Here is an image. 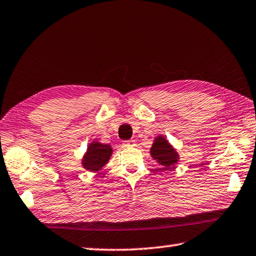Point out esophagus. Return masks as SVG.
Returning <instances> with one entry per match:
<instances>
[{
    "mask_svg": "<svg viewBox=\"0 0 256 256\" xmlns=\"http://www.w3.org/2000/svg\"><path fill=\"white\" fill-rule=\"evenodd\" d=\"M122 144H123V146L128 148V146H134L135 142L133 141V140H128V141H123Z\"/></svg>",
    "mask_w": 256,
    "mask_h": 256,
    "instance_id": "esophagus-1",
    "label": "esophagus"
}]
</instances>
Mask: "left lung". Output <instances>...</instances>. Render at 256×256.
I'll list each match as a JSON object with an SVG mask.
<instances>
[{
	"instance_id": "left-lung-1",
	"label": "left lung",
	"mask_w": 256,
	"mask_h": 256,
	"mask_svg": "<svg viewBox=\"0 0 256 256\" xmlns=\"http://www.w3.org/2000/svg\"><path fill=\"white\" fill-rule=\"evenodd\" d=\"M151 155L154 160H156L160 165H162V170H170L174 168L178 163V154L173 148L171 144L166 141L163 135H160L154 140L151 148Z\"/></svg>"
}]
</instances>
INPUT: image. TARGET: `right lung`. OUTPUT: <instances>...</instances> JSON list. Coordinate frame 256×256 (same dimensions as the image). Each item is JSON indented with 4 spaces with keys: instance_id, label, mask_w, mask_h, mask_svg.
<instances>
[{
    "instance_id": "1",
    "label": "right lung",
    "mask_w": 256,
    "mask_h": 256,
    "mask_svg": "<svg viewBox=\"0 0 256 256\" xmlns=\"http://www.w3.org/2000/svg\"><path fill=\"white\" fill-rule=\"evenodd\" d=\"M112 152L111 145L92 142L88 145V151L83 158V168L91 172L98 171L108 162Z\"/></svg>"
}]
</instances>
